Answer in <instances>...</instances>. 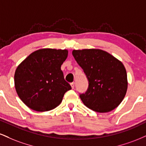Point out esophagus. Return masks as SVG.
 <instances>
[{"mask_svg": "<svg viewBox=\"0 0 146 146\" xmlns=\"http://www.w3.org/2000/svg\"><path fill=\"white\" fill-rule=\"evenodd\" d=\"M70 84H71L72 88H73V89L74 88V87H75V83H74V82H72V83H71Z\"/></svg>", "mask_w": 146, "mask_h": 146, "instance_id": "esophagus-1", "label": "esophagus"}]
</instances>
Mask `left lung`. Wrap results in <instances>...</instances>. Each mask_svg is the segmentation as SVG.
Wrapping results in <instances>:
<instances>
[{"label": "left lung", "instance_id": "8db88e82", "mask_svg": "<svg viewBox=\"0 0 146 146\" xmlns=\"http://www.w3.org/2000/svg\"><path fill=\"white\" fill-rule=\"evenodd\" d=\"M72 54L88 80L86 92L80 94L84 104L99 113L116 108L124 99L128 87L123 64L99 49L73 50Z\"/></svg>", "mask_w": 146, "mask_h": 146}]
</instances>
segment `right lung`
<instances>
[{
	"label": "right lung",
	"instance_id": "obj_1",
	"mask_svg": "<svg viewBox=\"0 0 146 146\" xmlns=\"http://www.w3.org/2000/svg\"><path fill=\"white\" fill-rule=\"evenodd\" d=\"M67 56L66 50L41 49L17 66L14 75L15 90L26 106L47 111L60 104L64 93L71 89L60 68Z\"/></svg>",
	"mask_w": 146,
	"mask_h": 146
}]
</instances>
